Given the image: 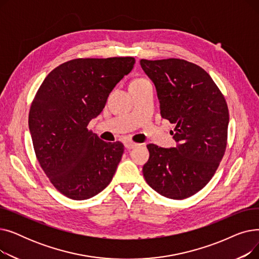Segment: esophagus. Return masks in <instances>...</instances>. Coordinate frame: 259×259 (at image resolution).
<instances>
[{"instance_id": "1", "label": "esophagus", "mask_w": 259, "mask_h": 259, "mask_svg": "<svg viewBox=\"0 0 259 259\" xmlns=\"http://www.w3.org/2000/svg\"><path fill=\"white\" fill-rule=\"evenodd\" d=\"M138 146H140L139 144H137V143H133V142H131V141H127L126 143H125V147L127 148V149H134V148H137Z\"/></svg>"}]
</instances>
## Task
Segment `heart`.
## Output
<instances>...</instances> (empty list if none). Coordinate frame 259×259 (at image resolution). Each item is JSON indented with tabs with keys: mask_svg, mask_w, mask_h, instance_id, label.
Here are the masks:
<instances>
[{
	"mask_svg": "<svg viewBox=\"0 0 259 259\" xmlns=\"http://www.w3.org/2000/svg\"><path fill=\"white\" fill-rule=\"evenodd\" d=\"M145 81H149V80L146 79V78H143V77H141V78H135L131 84H141V83H145Z\"/></svg>",
	"mask_w": 259,
	"mask_h": 259,
	"instance_id": "obj_1",
	"label": "heart"
}]
</instances>
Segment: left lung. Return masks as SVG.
Returning a JSON list of instances; mask_svg holds the SVG:
<instances>
[{"instance_id":"obj_1","label":"left lung","mask_w":259,"mask_h":259,"mask_svg":"<svg viewBox=\"0 0 259 259\" xmlns=\"http://www.w3.org/2000/svg\"><path fill=\"white\" fill-rule=\"evenodd\" d=\"M152 79L160 114L175 124L176 147L147 146V184L160 195L185 199L213 178L227 148L229 110L224 94L207 71L181 59L141 60Z\"/></svg>"}]
</instances>
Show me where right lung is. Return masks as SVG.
<instances>
[{
    "label": "right lung",
    "mask_w": 259,
    "mask_h": 259,
    "mask_svg": "<svg viewBox=\"0 0 259 259\" xmlns=\"http://www.w3.org/2000/svg\"><path fill=\"white\" fill-rule=\"evenodd\" d=\"M135 59H74L45 77L31 103L29 130L35 156L50 183L68 198L93 197L110 184L124 153L88 130L109 93Z\"/></svg>",
    "instance_id": "add662e5"
}]
</instances>
